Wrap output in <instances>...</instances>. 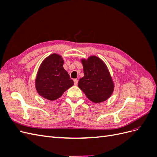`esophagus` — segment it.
Returning <instances> with one entry per match:
<instances>
[{
    "mask_svg": "<svg viewBox=\"0 0 157 157\" xmlns=\"http://www.w3.org/2000/svg\"><path fill=\"white\" fill-rule=\"evenodd\" d=\"M73 81H74V84H75V85H77V84H78V79L75 78V79L73 80Z\"/></svg>",
    "mask_w": 157,
    "mask_h": 157,
    "instance_id": "34e87169",
    "label": "esophagus"
}]
</instances>
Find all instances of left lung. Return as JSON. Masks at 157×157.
Here are the masks:
<instances>
[{
  "mask_svg": "<svg viewBox=\"0 0 157 157\" xmlns=\"http://www.w3.org/2000/svg\"><path fill=\"white\" fill-rule=\"evenodd\" d=\"M84 76L78 86L94 103L105 101L114 91V82L105 63L96 56L82 59Z\"/></svg>",
  "mask_w": 157,
  "mask_h": 157,
  "instance_id": "8db88e82",
  "label": "left lung"
}]
</instances>
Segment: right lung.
I'll list each match as a JSON object with an SVG mask.
<instances>
[{"instance_id": "obj_1", "label": "right lung", "mask_w": 157, "mask_h": 157, "mask_svg": "<svg viewBox=\"0 0 157 157\" xmlns=\"http://www.w3.org/2000/svg\"><path fill=\"white\" fill-rule=\"evenodd\" d=\"M62 57L52 54L40 64L35 79L36 90L40 96L50 101L60 98L74 82L63 67Z\"/></svg>"}]
</instances>
